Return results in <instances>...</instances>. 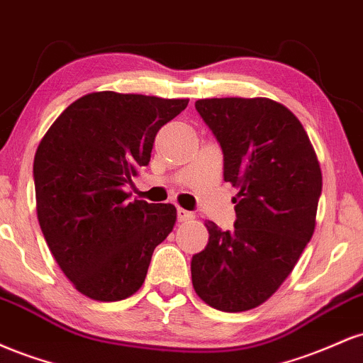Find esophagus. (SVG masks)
I'll return each mask as SVG.
<instances>
[{"instance_id":"esophagus-1","label":"esophagus","mask_w":363,"mask_h":363,"mask_svg":"<svg viewBox=\"0 0 363 363\" xmlns=\"http://www.w3.org/2000/svg\"><path fill=\"white\" fill-rule=\"evenodd\" d=\"M194 215L191 213V211L187 210H182V208H179L177 210V220L179 222H189V220H193Z\"/></svg>"}]
</instances>
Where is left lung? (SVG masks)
<instances>
[{
    "mask_svg": "<svg viewBox=\"0 0 363 363\" xmlns=\"http://www.w3.org/2000/svg\"><path fill=\"white\" fill-rule=\"evenodd\" d=\"M223 152V179L239 189L234 230L206 222L194 254L198 297L213 309L261 306L286 280L315 228L323 174L301 121L272 99L196 101Z\"/></svg>",
    "mask_w": 363,
    "mask_h": 363,
    "instance_id": "left-lung-1",
    "label": "left lung"
}]
</instances>
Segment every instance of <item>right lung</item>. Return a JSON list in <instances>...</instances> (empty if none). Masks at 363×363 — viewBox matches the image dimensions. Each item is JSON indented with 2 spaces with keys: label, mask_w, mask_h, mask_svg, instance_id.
I'll use <instances>...</instances> for the list:
<instances>
[{
  "label": "right lung",
  "mask_w": 363,
  "mask_h": 363,
  "mask_svg": "<svg viewBox=\"0 0 363 363\" xmlns=\"http://www.w3.org/2000/svg\"><path fill=\"white\" fill-rule=\"evenodd\" d=\"M187 99L94 91L74 101L37 147V218L61 272L85 297H131L176 225L170 203L129 199L155 136Z\"/></svg>",
  "instance_id": "obj_1"
}]
</instances>
